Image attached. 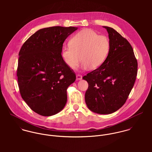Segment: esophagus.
I'll list each match as a JSON object with an SVG mask.
<instances>
[{"instance_id":"1","label":"esophagus","mask_w":152,"mask_h":152,"mask_svg":"<svg viewBox=\"0 0 152 152\" xmlns=\"http://www.w3.org/2000/svg\"><path fill=\"white\" fill-rule=\"evenodd\" d=\"M76 77H77V80H81L82 78H83L82 75H80V74H77V75H76Z\"/></svg>"}]
</instances>
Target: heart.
Wrapping results in <instances>:
<instances>
[{
  "label": "heart",
  "mask_w": 152,
  "mask_h": 152,
  "mask_svg": "<svg viewBox=\"0 0 152 152\" xmlns=\"http://www.w3.org/2000/svg\"><path fill=\"white\" fill-rule=\"evenodd\" d=\"M110 50V41L104 35H98L95 31L84 29L71 37L69 45L61 50V57L71 69H75L80 58L81 67L95 69L102 65L107 59Z\"/></svg>",
  "instance_id": "heart-1"
}]
</instances>
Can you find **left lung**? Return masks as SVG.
I'll list each match as a JSON object with an SVG mask.
<instances>
[{
    "label": "left lung",
    "mask_w": 152,
    "mask_h": 152,
    "mask_svg": "<svg viewBox=\"0 0 152 152\" xmlns=\"http://www.w3.org/2000/svg\"><path fill=\"white\" fill-rule=\"evenodd\" d=\"M108 31L110 50L104 63L83 78L88 83L85 95L88 108L99 114H110L126 102L134 86L137 61L129 42L113 28Z\"/></svg>",
    "instance_id": "8db88e82"
}]
</instances>
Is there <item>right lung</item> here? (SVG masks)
<instances>
[{"label":"right lung","instance_id":"1","mask_svg":"<svg viewBox=\"0 0 152 152\" xmlns=\"http://www.w3.org/2000/svg\"><path fill=\"white\" fill-rule=\"evenodd\" d=\"M77 27L40 29L23 44L19 53L18 82L23 99L36 113L49 116L65 107L66 89L76 79L62 57L63 44Z\"/></svg>","mask_w":152,"mask_h":152}]
</instances>
